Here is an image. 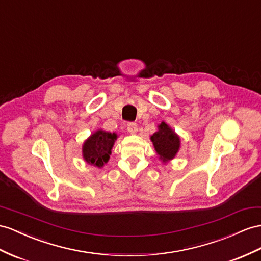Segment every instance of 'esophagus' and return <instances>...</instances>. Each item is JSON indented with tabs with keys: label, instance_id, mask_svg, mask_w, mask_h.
Segmentation results:
<instances>
[{
	"label": "esophagus",
	"instance_id": "34e87169",
	"mask_svg": "<svg viewBox=\"0 0 261 261\" xmlns=\"http://www.w3.org/2000/svg\"><path fill=\"white\" fill-rule=\"evenodd\" d=\"M126 129L130 133H137L138 132V125L135 122H129L126 124Z\"/></svg>",
	"mask_w": 261,
	"mask_h": 261
}]
</instances>
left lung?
Listing matches in <instances>:
<instances>
[{
  "instance_id": "obj_1",
  "label": "left lung",
  "mask_w": 261,
  "mask_h": 261,
  "mask_svg": "<svg viewBox=\"0 0 261 261\" xmlns=\"http://www.w3.org/2000/svg\"><path fill=\"white\" fill-rule=\"evenodd\" d=\"M159 130L151 136V141L160 159L163 162L174 159L179 150V137L165 122L159 124Z\"/></svg>"
}]
</instances>
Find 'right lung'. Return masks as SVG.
<instances>
[{
	"instance_id": "right-lung-1",
	"label": "right lung",
	"mask_w": 261,
	"mask_h": 261,
	"mask_svg": "<svg viewBox=\"0 0 261 261\" xmlns=\"http://www.w3.org/2000/svg\"><path fill=\"white\" fill-rule=\"evenodd\" d=\"M117 140L115 132L97 130L86 140L83 144V158L85 161L97 168L102 166L109 161L112 146Z\"/></svg>"
}]
</instances>
